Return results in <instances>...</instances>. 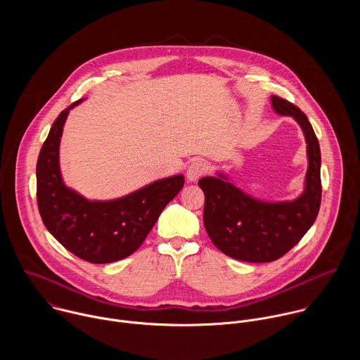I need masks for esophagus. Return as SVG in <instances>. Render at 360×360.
Segmentation results:
<instances>
[{
  "mask_svg": "<svg viewBox=\"0 0 360 360\" xmlns=\"http://www.w3.org/2000/svg\"><path fill=\"white\" fill-rule=\"evenodd\" d=\"M207 171H208L207 162L202 161V160H195V161L188 167L186 178H188L189 182H193V181H196L199 176H202Z\"/></svg>",
  "mask_w": 360,
  "mask_h": 360,
  "instance_id": "34e87169",
  "label": "esophagus"
}]
</instances>
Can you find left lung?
I'll return each instance as SVG.
<instances>
[{"label":"left lung","instance_id":"8db88e82","mask_svg":"<svg viewBox=\"0 0 360 360\" xmlns=\"http://www.w3.org/2000/svg\"><path fill=\"white\" fill-rule=\"evenodd\" d=\"M274 110L293 117L307 143L304 192L292 202H262L243 193L224 175L205 176L203 225L215 246L233 259L272 262L289 252L314 225L322 199L321 148L307 117L292 102L272 95Z\"/></svg>","mask_w":360,"mask_h":360}]
</instances>
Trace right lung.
Returning a JSON list of instances; mask_svg holds the SVG:
<instances>
[{
    "mask_svg": "<svg viewBox=\"0 0 360 360\" xmlns=\"http://www.w3.org/2000/svg\"><path fill=\"white\" fill-rule=\"evenodd\" d=\"M54 121L37 162V203L41 219L65 249L91 264H111L134 253L167 205L184 186L174 175L114 200H88L63 182L58 162L63 128L71 108Z\"/></svg>",
    "mask_w": 360,
    "mask_h": 360,
    "instance_id": "1",
    "label": "right lung"
}]
</instances>
